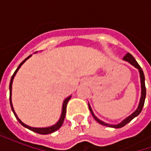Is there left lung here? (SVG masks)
<instances>
[{
    "label": "left lung",
    "mask_w": 151,
    "mask_h": 151,
    "mask_svg": "<svg viewBox=\"0 0 151 151\" xmlns=\"http://www.w3.org/2000/svg\"><path fill=\"white\" fill-rule=\"evenodd\" d=\"M124 60H125L127 62L130 63L132 65H133L135 68L138 69V71H139L140 73V78H141V88H142V95H141V99H140V102H139V104H138V107L137 108V110L134 112L130 115L129 116H128L127 118H125L124 120H122L120 123H119L118 124H110L108 123H105L104 121H102L99 119H98L97 117L95 116V114L92 111L91 108V106L88 104L89 106V109H90V111L91 112L92 116L94 117V119H95L97 122H99V124H101L103 125H105V126H108V127H111V128H116V129H119V128H122L124 127L125 124L130 122L131 120H133V118H135L136 116H137L140 113H141V111L142 110L143 106H144V103H145V99H146V86H145V76H144V73H143L142 69L141 68V66L138 65V63L137 62V60H135V58L133 57L130 53H127L125 56H124L123 58Z\"/></svg>",
    "instance_id": "left-lung-1"
}]
</instances>
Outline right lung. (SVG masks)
Instances as JSON below:
<instances>
[{
	"mask_svg": "<svg viewBox=\"0 0 151 151\" xmlns=\"http://www.w3.org/2000/svg\"><path fill=\"white\" fill-rule=\"evenodd\" d=\"M32 56V55H30V56H28V57H27L26 59L22 61V62L18 65V67L17 68V69L15 70V72L14 73V74H13V76H12L11 78V80H10V83H9V102H10V106H11V108H12V111H13V112H14V114L15 117L17 118V120H18V122L21 124L22 126H24L25 128H27V129H28L31 130V131H33V132H35V133H40V134H49V133H53V132H55V131H56L57 129H59L61 127V125L63 124V122H64V120H65V114H66V107H67V104H68V102H69V100L70 99V98H71V95L70 96H69V97H67V98L64 100V102H63V106H62V111H61V116H60V120H58V122L57 123H56L55 124H53L52 126H50V127H46V128H35V127H31L29 126V125H27V124H24L22 121L18 117V116H17V114L15 113L14 111V107H13V104H12V99H11V96H12V84H13V80H14V76L16 75V73H17V72L18 71V69H20V67H21L22 65V64L27 60V59H29L31 56Z\"/></svg>",
	"mask_w": 151,
	"mask_h": 151,
	"instance_id": "obj_1",
	"label": "right lung"
}]
</instances>
